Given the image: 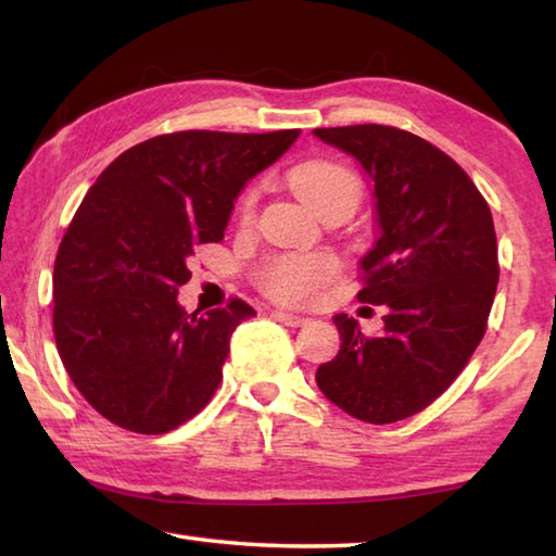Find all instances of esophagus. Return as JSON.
I'll use <instances>...</instances> for the list:
<instances>
[{"mask_svg":"<svg viewBox=\"0 0 556 556\" xmlns=\"http://www.w3.org/2000/svg\"><path fill=\"white\" fill-rule=\"evenodd\" d=\"M271 317H275L277 323L287 325V327H305V325L311 323L308 317H303V315H293V313H287V311H275V313H271Z\"/></svg>","mask_w":556,"mask_h":556,"instance_id":"esophagus-1","label":"esophagus"}]
</instances>
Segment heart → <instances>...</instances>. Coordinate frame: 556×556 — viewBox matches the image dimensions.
<instances>
[{
    "mask_svg": "<svg viewBox=\"0 0 556 556\" xmlns=\"http://www.w3.org/2000/svg\"><path fill=\"white\" fill-rule=\"evenodd\" d=\"M291 188L299 193L305 205L313 207L317 215L341 207L351 215L363 200L361 176L349 169L346 164L334 160H305L289 174ZM257 191H245L239 203V217L248 224L255 215ZM337 275V263L329 255H287L267 263L257 275V285L267 296L285 303H308L317 296L329 279Z\"/></svg>",
    "mask_w": 556,
    "mask_h": 556,
    "instance_id": "heart-1",
    "label": "heart"
}]
</instances>
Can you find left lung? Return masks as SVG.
Masks as SVG:
<instances>
[{
  "label": "left lung",
  "instance_id": "obj_1",
  "mask_svg": "<svg viewBox=\"0 0 556 556\" xmlns=\"http://www.w3.org/2000/svg\"><path fill=\"white\" fill-rule=\"evenodd\" d=\"M370 174L380 239L363 260L361 303L384 305V332L334 317L341 349L317 387L349 416L387 425L440 399L485 337L500 281L488 200L458 164L404 128H315Z\"/></svg>",
  "mask_w": 556,
  "mask_h": 556
}]
</instances>
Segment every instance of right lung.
Listing matches in <instances>:
<instances>
[{"mask_svg":"<svg viewBox=\"0 0 556 556\" xmlns=\"http://www.w3.org/2000/svg\"><path fill=\"white\" fill-rule=\"evenodd\" d=\"M299 134H164L122 152L90 186L59 243L52 327L68 377L100 416L164 434L215 396L231 332L255 311L229 299L186 313L176 293L195 248L224 239L243 184Z\"/></svg>","mask_w":556,"mask_h":556,"instance_id":"add662e5","label":"right lung"}]
</instances>
